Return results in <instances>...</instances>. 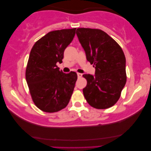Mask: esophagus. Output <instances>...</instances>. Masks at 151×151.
Returning a JSON list of instances; mask_svg holds the SVG:
<instances>
[{
  "label": "esophagus",
  "mask_w": 151,
  "mask_h": 151,
  "mask_svg": "<svg viewBox=\"0 0 151 151\" xmlns=\"http://www.w3.org/2000/svg\"><path fill=\"white\" fill-rule=\"evenodd\" d=\"M77 75H78V78H81L82 76V73H78Z\"/></svg>",
  "instance_id": "obj_1"
}]
</instances>
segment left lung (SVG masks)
Here are the masks:
<instances>
[{"instance_id": "obj_1", "label": "left lung", "mask_w": 151, "mask_h": 151, "mask_svg": "<svg viewBox=\"0 0 151 151\" xmlns=\"http://www.w3.org/2000/svg\"><path fill=\"white\" fill-rule=\"evenodd\" d=\"M76 34L86 53L93 64L95 75L84 74L87 80L84 96L91 106L105 109L119 100L127 82L126 58L120 46L100 29L78 28Z\"/></svg>"}]
</instances>
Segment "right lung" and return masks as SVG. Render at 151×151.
<instances>
[{
  "label": "right lung",
  "instance_id": "add662e5",
  "mask_svg": "<svg viewBox=\"0 0 151 151\" xmlns=\"http://www.w3.org/2000/svg\"><path fill=\"white\" fill-rule=\"evenodd\" d=\"M76 28L49 32L35 43L26 69V81L36 106L45 112L65 108L73 93L78 76L65 73L56 64L63 63L64 51L72 42Z\"/></svg>",
  "mask_w": 151,
  "mask_h": 151
}]
</instances>
